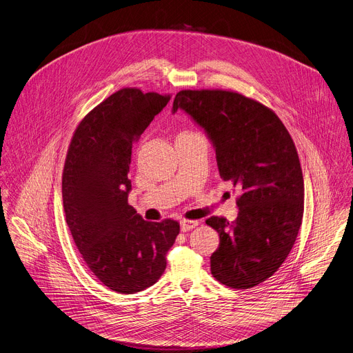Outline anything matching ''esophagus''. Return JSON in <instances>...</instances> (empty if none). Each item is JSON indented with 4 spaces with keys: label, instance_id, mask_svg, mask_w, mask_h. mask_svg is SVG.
Instances as JSON below:
<instances>
[{
    "label": "esophagus",
    "instance_id": "obj_1",
    "mask_svg": "<svg viewBox=\"0 0 353 353\" xmlns=\"http://www.w3.org/2000/svg\"><path fill=\"white\" fill-rule=\"evenodd\" d=\"M199 221L197 219H183L181 222H180V225H181V231L183 232H187V231H190V230H193V228H196L197 225H199Z\"/></svg>",
    "mask_w": 353,
    "mask_h": 353
}]
</instances>
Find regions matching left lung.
<instances>
[{"label":"left lung","instance_id":"8db88e82","mask_svg":"<svg viewBox=\"0 0 353 353\" xmlns=\"http://www.w3.org/2000/svg\"><path fill=\"white\" fill-rule=\"evenodd\" d=\"M215 146L219 176L239 188L238 216L205 222L219 235L211 273L236 290L272 277L290 253L304 214L296 145L273 110L231 90H181L173 101Z\"/></svg>","mask_w":353,"mask_h":353}]
</instances>
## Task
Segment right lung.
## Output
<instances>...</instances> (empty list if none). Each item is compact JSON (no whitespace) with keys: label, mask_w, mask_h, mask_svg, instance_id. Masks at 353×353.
Returning a JSON list of instances; mask_svg holds the SVG:
<instances>
[{"label":"right lung","mask_w":353,"mask_h":353,"mask_svg":"<svg viewBox=\"0 0 353 353\" xmlns=\"http://www.w3.org/2000/svg\"><path fill=\"white\" fill-rule=\"evenodd\" d=\"M170 97L118 90L80 121L63 168V207L74 243L92 274L121 294L160 279L180 232L177 221H145L128 203L132 145Z\"/></svg>","instance_id":"add662e5"}]
</instances>
